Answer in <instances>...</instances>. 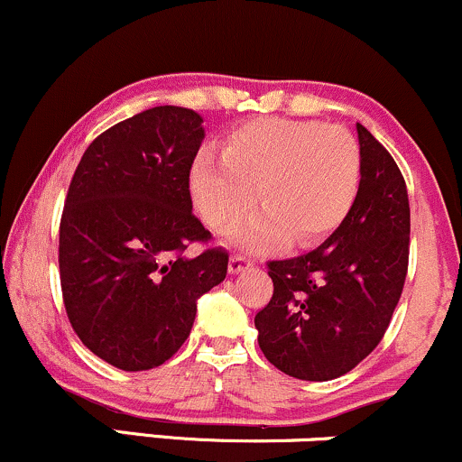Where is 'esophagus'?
I'll use <instances>...</instances> for the list:
<instances>
[{"label":"esophagus","mask_w":462,"mask_h":462,"mask_svg":"<svg viewBox=\"0 0 462 462\" xmlns=\"http://www.w3.org/2000/svg\"><path fill=\"white\" fill-rule=\"evenodd\" d=\"M247 267H252L250 258L239 256V254L230 256V263H227V270H230V273H239L243 270H247Z\"/></svg>","instance_id":"obj_1"}]
</instances>
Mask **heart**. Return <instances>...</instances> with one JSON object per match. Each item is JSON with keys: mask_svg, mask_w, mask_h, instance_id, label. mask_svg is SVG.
<instances>
[{"mask_svg": "<svg viewBox=\"0 0 462 462\" xmlns=\"http://www.w3.org/2000/svg\"><path fill=\"white\" fill-rule=\"evenodd\" d=\"M359 186V146L351 131L316 120L261 118L239 126L221 155L206 149L192 160L190 199L208 226L232 230L258 201L265 210L235 241L270 252L287 241L311 245L351 210Z\"/></svg>", "mask_w": 462, "mask_h": 462, "instance_id": "heart-1", "label": "heart"}]
</instances>
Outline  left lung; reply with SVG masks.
I'll return each instance as SVG.
<instances>
[{"label": "left lung", "mask_w": 462, "mask_h": 462, "mask_svg": "<svg viewBox=\"0 0 462 462\" xmlns=\"http://www.w3.org/2000/svg\"><path fill=\"white\" fill-rule=\"evenodd\" d=\"M357 140L359 189L351 210L320 247L267 265L273 296L254 318L263 355L305 382L342 377L374 351L408 273L403 175L359 123Z\"/></svg>", "instance_id": "left-lung-1"}]
</instances>
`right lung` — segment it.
Listing matches in <instances>:
<instances>
[{
  "instance_id": "add662e5",
  "label": "right lung",
  "mask_w": 462,
  "mask_h": 462,
  "mask_svg": "<svg viewBox=\"0 0 462 462\" xmlns=\"http://www.w3.org/2000/svg\"><path fill=\"white\" fill-rule=\"evenodd\" d=\"M197 111L146 109L80 157L59 232L65 311L80 342L120 371H149L190 336L197 300L223 282L227 252L184 256L210 232L189 173L206 138Z\"/></svg>"
}]
</instances>
